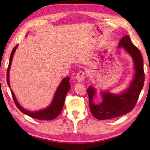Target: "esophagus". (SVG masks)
Returning <instances> with one entry per match:
<instances>
[{
    "mask_svg": "<svg viewBox=\"0 0 150 150\" xmlns=\"http://www.w3.org/2000/svg\"><path fill=\"white\" fill-rule=\"evenodd\" d=\"M86 77V72L84 71H80L76 76V79L78 82H82Z\"/></svg>",
    "mask_w": 150,
    "mask_h": 150,
    "instance_id": "1",
    "label": "esophagus"
}]
</instances>
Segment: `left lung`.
<instances>
[{"instance_id": "8db88e82", "label": "left lung", "mask_w": 150, "mask_h": 150, "mask_svg": "<svg viewBox=\"0 0 150 150\" xmlns=\"http://www.w3.org/2000/svg\"><path fill=\"white\" fill-rule=\"evenodd\" d=\"M118 47H123L134 60L135 69L134 79L129 87L122 93L116 95L107 91L104 93L102 92L103 101L99 104H95L93 102V98L95 94L94 88L92 86L88 88L87 92L90 111L98 120L113 119L130 112L135 107L144 86V65L140 50L133 45L128 35L120 39Z\"/></svg>"}]
</instances>
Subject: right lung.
<instances>
[{
    "instance_id": "add662e5",
    "label": "right lung",
    "mask_w": 150,
    "mask_h": 150,
    "mask_svg": "<svg viewBox=\"0 0 150 150\" xmlns=\"http://www.w3.org/2000/svg\"><path fill=\"white\" fill-rule=\"evenodd\" d=\"M17 47V45L14 47V48L13 49L12 52L11 53L10 55V59H9V64L7 69V83L8 86L10 88V84H9V69H10V66L12 61L14 53L16 50V48ZM69 77H66L62 80L61 83L60 84L58 88L55 92V96L53 99V101L52 104L50 105L48 108H46V109L36 111V112H31V111H27L24 110L23 108H22L20 104L18 103L17 101V99L15 97V95L13 92L11 90V95L13 98L14 103L16 105V106L18 108V109L20 110L21 112L24 113V114L30 116L31 117L33 118V119H39V120H53L56 118L61 113L62 110V108L64 106V100H65V97L66 94L68 93V91L69 90L70 88H71V86H70L69 83Z\"/></svg>"
}]
</instances>
